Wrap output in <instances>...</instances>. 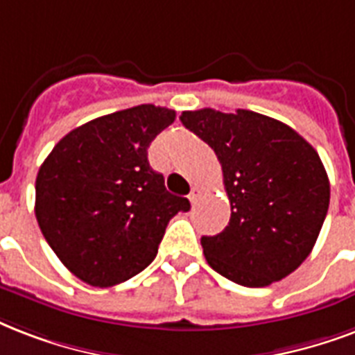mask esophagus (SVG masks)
<instances>
[{
    "label": "esophagus",
    "instance_id": "34e87169",
    "mask_svg": "<svg viewBox=\"0 0 355 355\" xmlns=\"http://www.w3.org/2000/svg\"><path fill=\"white\" fill-rule=\"evenodd\" d=\"M200 196H202V189H200V187H192L191 194H189V200H191L192 203H196L198 200H200Z\"/></svg>",
    "mask_w": 355,
    "mask_h": 355
}]
</instances>
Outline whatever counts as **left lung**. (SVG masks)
Instances as JSON below:
<instances>
[{
    "instance_id": "1",
    "label": "left lung",
    "mask_w": 355,
    "mask_h": 355,
    "mask_svg": "<svg viewBox=\"0 0 355 355\" xmlns=\"http://www.w3.org/2000/svg\"><path fill=\"white\" fill-rule=\"evenodd\" d=\"M180 120L220 161L232 216L202 237L213 270L244 287L279 282L311 254L329 205V181L315 148L259 112L183 111Z\"/></svg>"
}]
</instances>
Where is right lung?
I'll return each instance as SVG.
<instances>
[{"label": "right lung", "mask_w": 355, "mask_h": 355, "mask_svg": "<svg viewBox=\"0 0 355 355\" xmlns=\"http://www.w3.org/2000/svg\"><path fill=\"white\" fill-rule=\"evenodd\" d=\"M175 120L166 107L137 105L72 129L37 175L35 215L73 276L111 287L146 268L187 198L164 187L148 148Z\"/></svg>", "instance_id": "right-lung-1"}]
</instances>
